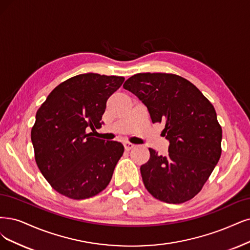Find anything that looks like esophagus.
<instances>
[{"mask_svg":"<svg viewBox=\"0 0 250 250\" xmlns=\"http://www.w3.org/2000/svg\"><path fill=\"white\" fill-rule=\"evenodd\" d=\"M124 146H125V150H131L132 148H134V144H132V143H130V142H125L124 143Z\"/></svg>","mask_w":250,"mask_h":250,"instance_id":"1","label":"esophagus"}]
</instances>
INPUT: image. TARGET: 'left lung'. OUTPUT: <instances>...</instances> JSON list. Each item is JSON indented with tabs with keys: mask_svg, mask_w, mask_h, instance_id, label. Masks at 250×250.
<instances>
[{
	"mask_svg": "<svg viewBox=\"0 0 250 250\" xmlns=\"http://www.w3.org/2000/svg\"><path fill=\"white\" fill-rule=\"evenodd\" d=\"M124 88L148 109L151 122L163 123L169 154L149 148L140 171L146 189L160 201L180 204L202 189L221 154L223 131L215 109L188 80L166 73H139Z\"/></svg>",
	"mask_w": 250,
	"mask_h": 250,
	"instance_id": "left-lung-1",
	"label": "left lung"
}]
</instances>
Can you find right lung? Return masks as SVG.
Instances as JSON below:
<instances>
[{
	"mask_svg": "<svg viewBox=\"0 0 250 250\" xmlns=\"http://www.w3.org/2000/svg\"><path fill=\"white\" fill-rule=\"evenodd\" d=\"M124 77L86 73L55 87L36 113L31 139L45 179L74 200L91 198L107 188L124 145L91 137L103 125L109 97Z\"/></svg>",
	"mask_w": 250,
	"mask_h": 250,
	"instance_id": "1",
	"label": "right lung"
}]
</instances>
